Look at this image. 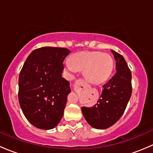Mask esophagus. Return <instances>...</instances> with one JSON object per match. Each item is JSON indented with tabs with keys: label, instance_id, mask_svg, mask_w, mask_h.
<instances>
[{
	"label": "esophagus",
	"instance_id": "1",
	"mask_svg": "<svg viewBox=\"0 0 153 153\" xmlns=\"http://www.w3.org/2000/svg\"><path fill=\"white\" fill-rule=\"evenodd\" d=\"M87 86L85 81L83 80L82 79H76L74 83V90L75 91H78V90L82 89V88H85Z\"/></svg>",
	"mask_w": 153,
	"mask_h": 153
}]
</instances>
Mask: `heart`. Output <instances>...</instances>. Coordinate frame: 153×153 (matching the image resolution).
Returning a JSON list of instances; mask_svg holds the SVG:
<instances>
[{
  "instance_id": "1",
  "label": "heart",
  "mask_w": 153,
  "mask_h": 153,
  "mask_svg": "<svg viewBox=\"0 0 153 153\" xmlns=\"http://www.w3.org/2000/svg\"><path fill=\"white\" fill-rule=\"evenodd\" d=\"M65 65L68 70L83 71L85 79L94 84L106 81L113 68V59L110 54L100 51H81L71 56Z\"/></svg>"
}]
</instances>
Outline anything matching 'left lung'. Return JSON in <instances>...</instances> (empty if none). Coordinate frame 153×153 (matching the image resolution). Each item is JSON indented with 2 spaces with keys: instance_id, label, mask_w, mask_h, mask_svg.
I'll return each mask as SVG.
<instances>
[{
  "instance_id": "obj_1",
  "label": "left lung",
  "mask_w": 153,
  "mask_h": 153,
  "mask_svg": "<svg viewBox=\"0 0 153 153\" xmlns=\"http://www.w3.org/2000/svg\"><path fill=\"white\" fill-rule=\"evenodd\" d=\"M111 51L116 60V74L103 85L97 103L91 108H81L88 123L100 130L111 127L122 117L132 94L131 71L123 56Z\"/></svg>"
}]
</instances>
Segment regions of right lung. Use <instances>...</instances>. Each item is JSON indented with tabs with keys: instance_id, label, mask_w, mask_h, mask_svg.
Instances as JSON below:
<instances>
[{
	"instance_id": "right-lung-1",
	"label": "right lung",
	"mask_w": 153,
	"mask_h": 153,
	"mask_svg": "<svg viewBox=\"0 0 153 153\" xmlns=\"http://www.w3.org/2000/svg\"><path fill=\"white\" fill-rule=\"evenodd\" d=\"M71 53L57 47L34 50L19 76L18 99L27 120L42 130L54 128L63 116L70 82L62 76L63 61Z\"/></svg>"
}]
</instances>
